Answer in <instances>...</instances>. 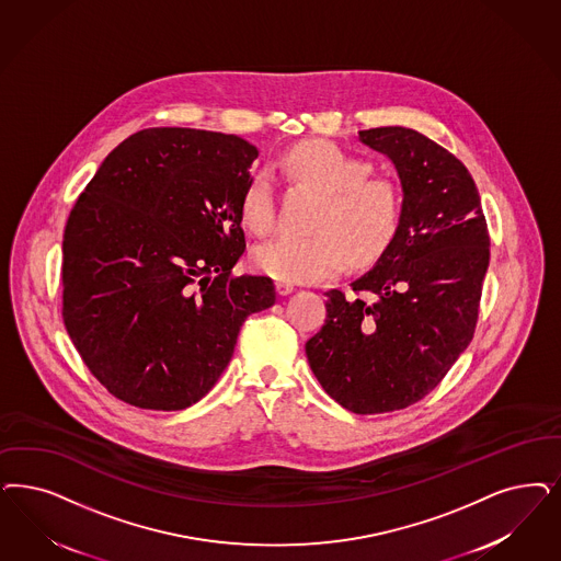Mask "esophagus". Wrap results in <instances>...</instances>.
Wrapping results in <instances>:
<instances>
[{
	"label": "esophagus",
	"instance_id": "obj_1",
	"mask_svg": "<svg viewBox=\"0 0 561 561\" xmlns=\"http://www.w3.org/2000/svg\"><path fill=\"white\" fill-rule=\"evenodd\" d=\"M275 290H277V294H279V296H288V294H291V291H294V286H291V284H288V282H277V284H275Z\"/></svg>",
	"mask_w": 561,
	"mask_h": 561
}]
</instances>
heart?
Wrapping results in <instances>:
<instances>
[{
    "label": "heart",
    "mask_w": 561,
    "mask_h": 561,
    "mask_svg": "<svg viewBox=\"0 0 561 561\" xmlns=\"http://www.w3.org/2000/svg\"><path fill=\"white\" fill-rule=\"evenodd\" d=\"M286 172L323 193L307 238L277 236L252 251V265L279 282L312 284L346 270L352 259L368 263L393 240L402 194L386 175H368L360 157L328 138L296 142L282 159ZM242 221L254 233L275 226V191L270 174L252 175L240 203Z\"/></svg>",
    "instance_id": "heart-1"
}]
</instances>
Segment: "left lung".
Wrapping results in <instances>:
<instances>
[{
    "mask_svg": "<svg viewBox=\"0 0 561 561\" xmlns=\"http://www.w3.org/2000/svg\"><path fill=\"white\" fill-rule=\"evenodd\" d=\"M393 163L402 215L373 270L352 282L367 298L329 290L328 319L307 358L329 396L354 414L423 400L468 348L489 267L481 196L462 161L404 126L360 130Z\"/></svg>",
    "mask_w": 561,
    "mask_h": 561,
    "instance_id": "obj_1",
    "label": "left lung"
}]
</instances>
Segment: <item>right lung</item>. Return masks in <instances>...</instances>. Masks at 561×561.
I'll return each instance as SVG.
<instances>
[{"instance_id": "right-lung-1", "label": "right lung", "mask_w": 561, "mask_h": 561, "mask_svg": "<svg viewBox=\"0 0 561 561\" xmlns=\"http://www.w3.org/2000/svg\"><path fill=\"white\" fill-rule=\"evenodd\" d=\"M256 157L240 136L149 128L78 196L61 247L64 325L122 402L193 407L232 360L247 317L275 305L270 277L232 275Z\"/></svg>"}]
</instances>
